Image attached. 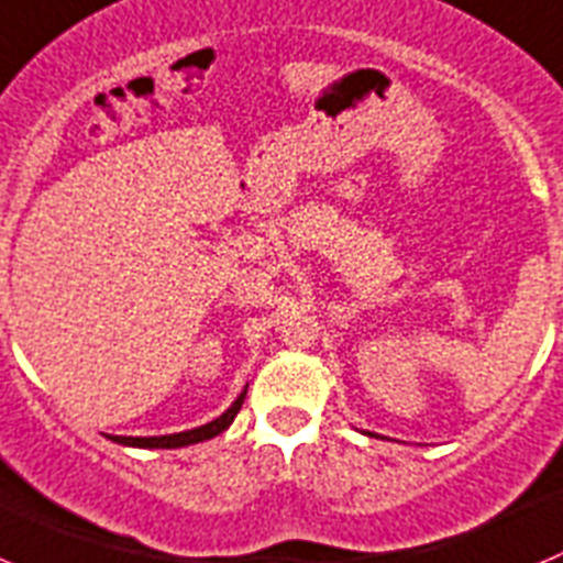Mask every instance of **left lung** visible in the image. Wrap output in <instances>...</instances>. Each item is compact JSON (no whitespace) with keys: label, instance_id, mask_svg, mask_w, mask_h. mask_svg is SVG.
<instances>
[{"label":"left lung","instance_id":"left-lung-1","mask_svg":"<svg viewBox=\"0 0 563 563\" xmlns=\"http://www.w3.org/2000/svg\"><path fill=\"white\" fill-rule=\"evenodd\" d=\"M364 434H369V432H364Z\"/></svg>","mask_w":563,"mask_h":563}]
</instances>
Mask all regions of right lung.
I'll return each instance as SVG.
<instances>
[{
  "instance_id": "add662e5",
  "label": "right lung",
  "mask_w": 563,
  "mask_h": 563,
  "mask_svg": "<svg viewBox=\"0 0 563 563\" xmlns=\"http://www.w3.org/2000/svg\"><path fill=\"white\" fill-rule=\"evenodd\" d=\"M246 387H250V384H246ZM246 387L241 389V395L230 404L227 412H221L219 418L205 423V427H196V429H187V432H174V434H156V438H123V434H106V438L114 440V443L120 445H134V449H181V445L205 443V440L216 438V434H221L224 429H230L235 415L241 412V404H244L246 398Z\"/></svg>"
}]
</instances>
